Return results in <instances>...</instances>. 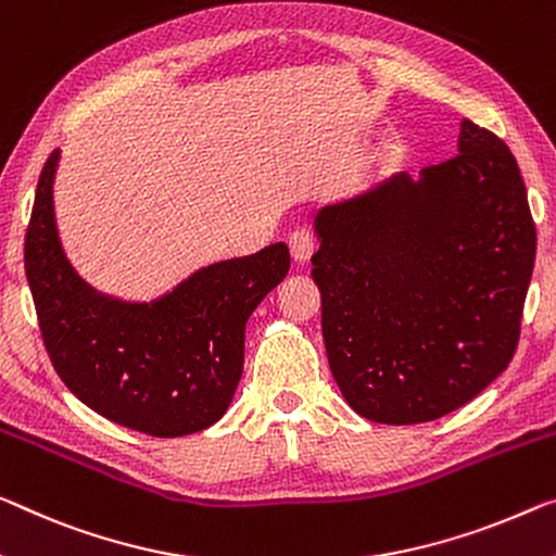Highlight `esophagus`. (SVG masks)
Segmentation results:
<instances>
[{
  "instance_id": "obj_1",
  "label": "esophagus",
  "mask_w": 556,
  "mask_h": 556,
  "mask_svg": "<svg viewBox=\"0 0 556 556\" xmlns=\"http://www.w3.org/2000/svg\"><path fill=\"white\" fill-rule=\"evenodd\" d=\"M288 249L295 263H307L315 253V236L311 228H298L288 238Z\"/></svg>"
}]
</instances>
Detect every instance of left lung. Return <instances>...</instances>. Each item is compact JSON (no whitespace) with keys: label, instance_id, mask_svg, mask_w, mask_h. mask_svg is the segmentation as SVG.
<instances>
[{"label":"left lung","instance_id":"8db88e82","mask_svg":"<svg viewBox=\"0 0 556 556\" xmlns=\"http://www.w3.org/2000/svg\"><path fill=\"white\" fill-rule=\"evenodd\" d=\"M313 228L328 363L357 415L438 420L507 370L536 230L492 131L463 118L455 156L326 203Z\"/></svg>","mask_w":556,"mask_h":556}]
</instances>
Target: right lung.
<instances>
[{
	"mask_svg": "<svg viewBox=\"0 0 556 556\" xmlns=\"http://www.w3.org/2000/svg\"><path fill=\"white\" fill-rule=\"evenodd\" d=\"M59 149L41 168L24 268L51 365L106 420L181 438L226 415L243 375L245 323L288 276L286 243L199 268L149 303L89 286L66 258L54 216Z\"/></svg>",
	"mask_w": 556,
	"mask_h": 556,
	"instance_id": "obj_1",
	"label": "right lung"
}]
</instances>
